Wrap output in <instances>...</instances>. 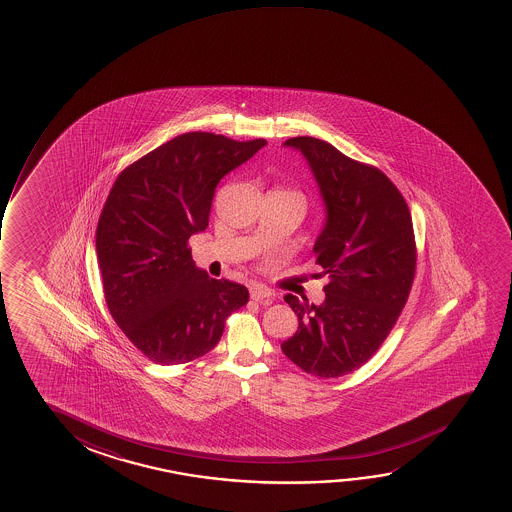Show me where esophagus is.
Here are the masks:
<instances>
[{"mask_svg": "<svg viewBox=\"0 0 512 512\" xmlns=\"http://www.w3.org/2000/svg\"><path fill=\"white\" fill-rule=\"evenodd\" d=\"M250 297L253 301L262 302V304H271L276 299V294L271 292L269 288L252 287L250 288Z\"/></svg>", "mask_w": 512, "mask_h": 512, "instance_id": "34e87169", "label": "esophagus"}]
</instances>
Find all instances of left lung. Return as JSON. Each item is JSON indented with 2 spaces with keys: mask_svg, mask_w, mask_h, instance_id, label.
I'll use <instances>...</instances> for the list:
<instances>
[{
  "mask_svg": "<svg viewBox=\"0 0 512 512\" xmlns=\"http://www.w3.org/2000/svg\"><path fill=\"white\" fill-rule=\"evenodd\" d=\"M283 147L301 152L320 190L325 222L313 253L329 281L322 304L285 295L299 329L281 351L308 374L339 378L376 353L406 304L416 267L413 220L379 169L311 136Z\"/></svg>",
  "mask_w": 512,
  "mask_h": 512,
  "instance_id": "left-lung-1",
  "label": "left lung"
}]
</instances>
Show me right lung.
<instances>
[{
  "label": "right lung",
  "instance_id": "add662e5",
  "mask_svg": "<svg viewBox=\"0 0 512 512\" xmlns=\"http://www.w3.org/2000/svg\"><path fill=\"white\" fill-rule=\"evenodd\" d=\"M266 145L180 134L113 183L96 231L106 304L155 364L203 357L224 334L225 318L248 302L246 287L196 267L187 241L208 227L218 182Z\"/></svg>",
  "mask_w": 512,
  "mask_h": 512
}]
</instances>
